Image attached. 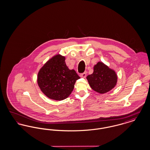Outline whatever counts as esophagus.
I'll return each mask as SVG.
<instances>
[{"label":"esophagus","mask_w":150,"mask_h":150,"mask_svg":"<svg viewBox=\"0 0 150 150\" xmlns=\"http://www.w3.org/2000/svg\"><path fill=\"white\" fill-rule=\"evenodd\" d=\"M86 72H83V73L80 74V76L81 78H85L86 77Z\"/></svg>","instance_id":"1"}]
</instances>
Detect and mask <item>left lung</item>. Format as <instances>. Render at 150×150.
<instances>
[{"label":"left lung","instance_id":"1","mask_svg":"<svg viewBox=\"0 0 150 150\" xmlns=\"http://www.w3.org/2000/svg\"><path fill=\"white\" fill-rule=\"evenodd\" d=\"M89 86L94 91L100 94L107 93L116 85L117 76L114 70L102 62H98L93 67L92 74L87 76Z\"/></svg>","mask_w":150,"mask_h":150}]
</instances>
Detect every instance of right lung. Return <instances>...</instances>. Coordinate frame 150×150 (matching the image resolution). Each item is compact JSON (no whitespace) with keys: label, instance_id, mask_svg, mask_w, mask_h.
I'll use <instances>...</instances> for the list:
<instances>
[{"label":"right lung","instance_id":"add662e5","mask_svg":"<svg viewBox=\"0 0 150 150\" xmlns=\"http://www.w3.org/2000/svg\"><path fill=\"white\" fill-rule=\"evenodd\" d=\"M80 78L74 70H70L65 57L57 54L40 69L37 82L40 90L52 100H62L71 93L76 81Z\"/></svg>","mask_w":150,"mask_h":150}]
</instances>
